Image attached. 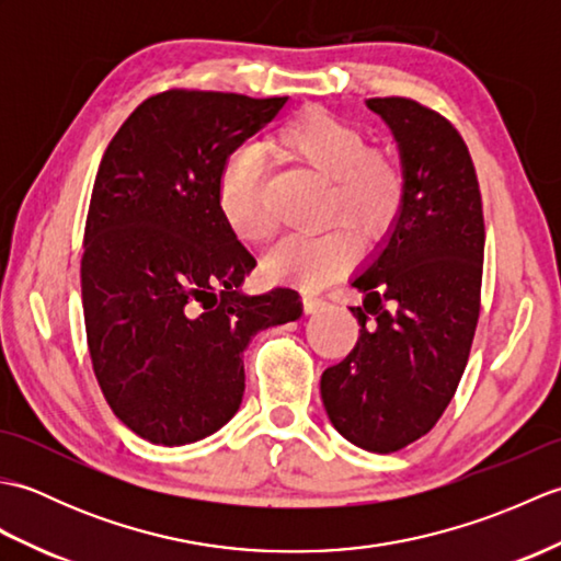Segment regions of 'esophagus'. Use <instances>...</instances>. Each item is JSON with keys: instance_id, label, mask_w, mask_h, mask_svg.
<instances>
[{"instance_id": "34e87169", "label": "esophagus", "mask_w": 561, "mask_h": 561, "mask_svg": "<svg viewBox=\"0 0 561 561\" xmlns=\"http://www.w3.org/2000/svg\"><path fill=\"white\" fill-rule=\"evenodd\" d=\"M325 299L323 296H318V294H311V291H304V308H306V313H316V311H320V308H325Z\"/></svg>"}]
</instances>
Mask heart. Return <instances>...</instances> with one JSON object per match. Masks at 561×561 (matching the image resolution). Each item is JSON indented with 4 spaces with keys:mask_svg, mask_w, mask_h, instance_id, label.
Masks as SVG:
<instances>
[{
    "mask_svg": "<svg viewBox=\"0 0 561 561\" xmlns=\"http://www.w3.org/2000/svg\"><path fill=\"white\" fill-rule=\"evenodd\" d=\"M282 157L328 178L323 217L347 222L364 243L388 236L408 195L404 165L392 151L371 149L359 127L323 108H306L272 135ZM219 209L245 243L267 241L274 217L265 197V163L253 147L236 149L219 175ZM335 221L320 233H291L270 250L265 274L301 287H323L352 267L356 238Z\"/></svg>",
    "mask_w": 561,
    "mask_h": 561,
    "instance_id": "obj_1",
    "label": "heart"
}]
</instances>
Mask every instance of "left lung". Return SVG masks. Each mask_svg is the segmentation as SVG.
I'll return each mask as SVG.
<instances>
[{
	"instance_id": "8db88e82",
	"label": "left lung",
	"mask_w": 561,
	"mask_h": 561,
	"mask_svg": "<svg viewBox=\"0 0 561 561\" xmlns=\"http://www.w3.org/2000/svg\"><path fill=\"white\" fill-rule=\"evenodd\" d=\"M366 103L398 139L408 195L352 282L359 340L325 368L320 396L354 446L396 453L432 432L458 390L480 318L484 217L470 151L444 115L402 96Z\"/></svg>"
}]
</instances>
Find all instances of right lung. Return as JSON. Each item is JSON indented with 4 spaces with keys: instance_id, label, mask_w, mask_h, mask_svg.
<instances>
[{
    "instance_id": "1",
    "label": "right lung",
    "mask_w": 561,
    "mask_h": 561,
    "mask_svg": "<svg viewBox=\"0 0 561 561\" xmlns=\"http://www.w3.org/2000/svg\"><path fill=\"white\" fill-rule=\"evenodd\" d=\"M284 103L163 91L101 159L81 255L87 342L111 410L151 444L221 428L241 408L250 337L301 316L299 291H241L255 257L219 209L226 159Z\"/></svg>"
}]
</instances>
